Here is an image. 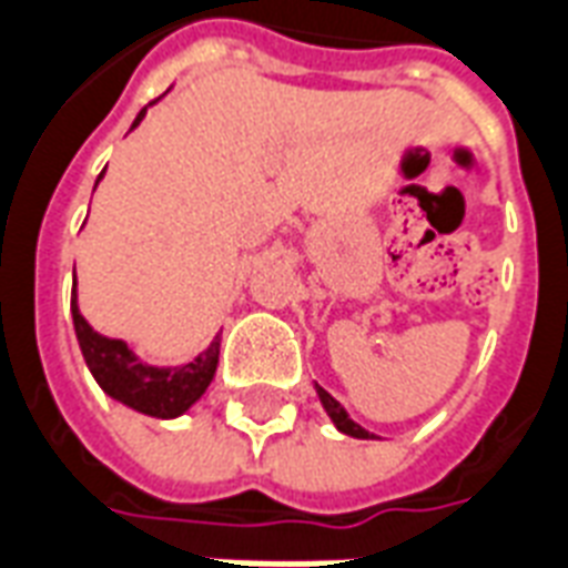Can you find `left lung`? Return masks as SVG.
Here are the masks:
<instances>
[{"instance_id": "8db88e82", "label": "left lung", "mask_w": 568, "mask_h": 568, "mask_svg": "<svg viewBox=\"0 0 568 568\" xmlns=\"http://www.w3.org/2000/svg\"><path fill=\"white\" fill-rule=\"evenodd\" d=\"M318 397H322V406H325L327 415H331V422L337 424L343 434L355 436V439H373V436H369L367 430L361 427V424H355V422H352V418H348L346 409H343V406H339V403L334 400V397H331V394H327L325 388H318Z\"/></svg>"}]
</instances>
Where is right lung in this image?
Here are the masks:
<instances>
[{
  "mask_svg": "<svg viewBox=\"0 0 568 568\" xmlns=\"http://www.w3.org/2000/svg\"><path fill=\"white\" fill-rule=\"evenodd\" d=\"M146 108L138 113L132 129L144 120ZM71 318H74V334L81 343L83 361L92 369L95 382L102 385L104 394L113 400L132 406L138 413L153 415V418H178L199 400L213 382L216 364H220V337L213 339L207 352L189 361L183 367H146L134 358L132 348L123 339H108L95 334L87 318L78 310V297L71 288Z\"/></svg>",
  "mask_w": 568,
  "mask_h": 568,
  "instance_id": "obj_1",
  "label": "right lung"
}]
</instances>
